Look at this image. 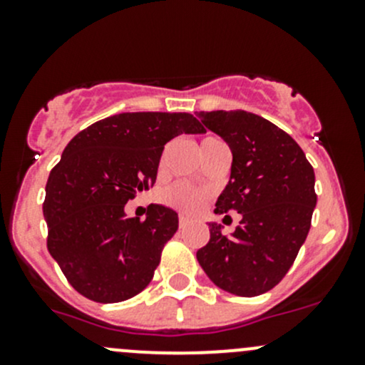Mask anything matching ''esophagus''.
<instances>
[{
  "label": "esophagus",
  "mask_w": 365,
  "mask_h": 365,
  "mask_svg": "<svg viewBox=\"0 0 365 365\" xmlns=\"http://www.w3.org/2000/svg\"><path fill=\"white\" fill-rule=\"evenodd\" d=\"M187 224H189V219H187L185 215H180V219H178V226H180V230H183V227H185Z\"/></svg>",
  "instance_id": "esophagus-1"
}]
</instances>
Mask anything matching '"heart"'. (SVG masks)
Wrapping results in <instances>:
<instances>
[{
    "label": "heart",
    "mask_w": 365,
    "mask_h": 365,
    "mask_svg": "<svg viewBox=\"0 0 365 365\" xmlns=\"http://www.w3.org/2000/svg\"><path fill=\"white\" fill-rule=\"evenodd\" d=\"M220 141L217 138H205L201 141V148L206 145H212V143ZM160 200L164 201L165 205L171 206V208L180 210L183 213H197L201 208H203L206 192L201 189H194L189 183L178 182L175 185L168 187V189L162 190Z\"/></svg>",
    "instance_id": "obj_1"
}]
</instances>
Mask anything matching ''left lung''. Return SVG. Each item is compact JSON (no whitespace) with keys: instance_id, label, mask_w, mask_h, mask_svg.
Listing matches in <instances>:
<instances>
[{"instance_id":"1","label":"left lung","mask_w":365,"mask_h":365,"mask_svg":"<svg viewBox=\"0 0 365 365\" xmlns=\"http://www.w3.org/2000/svg\"><path fill=\"white\" fill-rule=\"evenodd\" d=\"M197 116L233 153L215 213H242L231 235L208 224L210 240L197 261L224 292L257 297L282 281L307 238L316 206L314 169L292 135L257 114L237 109Z\"/></svg>"}]
</instances>
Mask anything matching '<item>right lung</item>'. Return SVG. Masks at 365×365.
<instances>
[{
  "instance_id": "add662e5",
  "label": "right lung",
  "mask_w": 365,
  "mask_h": 365,
  "mask_svg": "<svg viewBox=\"0 0 365 365\" xmlns=\"http://www.w3.org/2000/svg\"><path fill=\"white\" fill-rule=\"evenodd\" d=\"M189 113H121L81 130L46 185L47 249L76 292L101 304L141 293L178 230V213L150 205L146 219L125 205L157 180L164 145L203 134Z\"/></svg>"
}]
</instances>
